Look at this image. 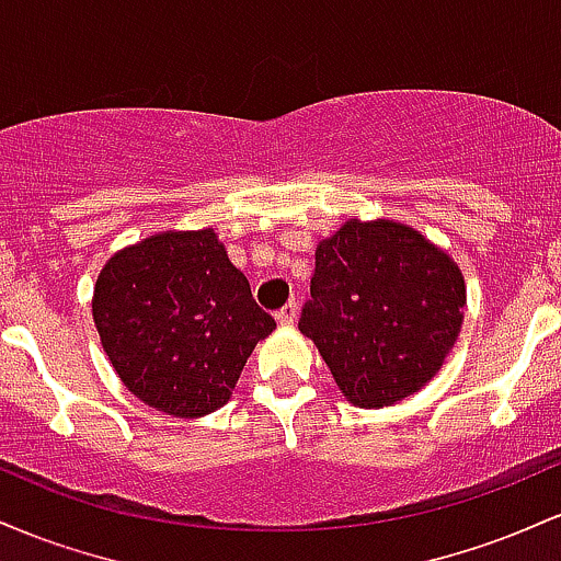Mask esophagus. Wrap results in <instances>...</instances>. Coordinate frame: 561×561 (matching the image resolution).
<instances>
[{"label":"esophagus","mask_w":561,"mask_h":561,"mask_svg":"<svg viewBox=\"0 0 561 561\" xmlns=\"http://www.w3.org/2000/svg\"><path fill=\"white\" fill-rule=\"evenodd\" d=\"M295 319H298V302L295 300H289L285 308H279V311H276V321H279L282 327H293Z\"/></svg>","instance_id":"obj_1"}]
</instances>
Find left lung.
Returning a JSON list of instances; mask_svg holds the SVG:
<instances>
[{"label":"left lung","mask_w":561,"mask_h":561,"mask_svg":"<svg viewBox=\"0 0 561 561\" xmlns=\"http://www.w3.org/2000/svg\"><path fill=\"white\" fill-rule=\"evenodd\" d=\"M461 268L422 231L347 218L317 244L298 330L313 340L353 405L382 409L420 392L459 340Z\"/></svg>","instance_id":"left-lung-1"}]
</instances>
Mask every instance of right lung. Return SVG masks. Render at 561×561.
Listing matches in <instances>:
<instances>
[{"label": "right lung", "mask_w": 561, "mask_h": 561, "mask_svg": "<svg viewBox=\"0 0 561 561\" xmlns=\"http://www.w3.org/2000/svg\"><path fill=\"white\" fill-rule=\"evenodd\" d=\"M92 317L128 392L179 420L221 409L253 347L276 330L214 227L158 231L113 253L94 282Z\"/></svg>", "instance_id": "right-lung-1"}]
</instances>
